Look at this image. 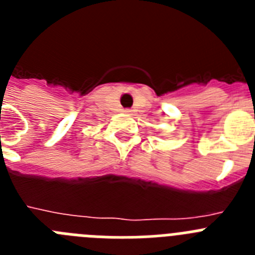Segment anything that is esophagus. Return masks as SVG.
Instances as JSON below:
<instances>
[{
	"label": "esophagus",
	"instance_id": "1",
	"mask_svg": "<svg viewBox=\"0 0 255 255\" xmlns=\"http://www.w3.org/2000/svg\"><path fill=\"white\" fill-rule=\"evenodd\" d=\"M124 112H125V114H130V112H131V110H130V108H125V110H124Z\"/></svg>",
	"mask_w": 255,
	"mask_h": 255
}]
</instances>
